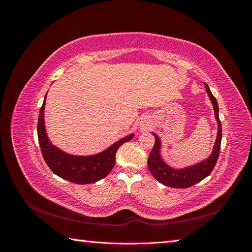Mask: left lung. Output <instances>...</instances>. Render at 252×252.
Here are the masks:
<instances>
[{"instance_id": "1", "label": "left lung", "mask_w": 252, "mask_h": 252, "mask_svg": "<svg viewBox=\"0 0 252 252\" xmlns=\"http://www.w3.org/2000/svg\"><path fill=\"white\" fill-rule=\"evenodd\" d=\"M205 87L212 102L213 108H215V114L218 122V136L215 148H213L211 156L202 163L184 169H173L167 164H165L163 162V159L161 158V156H159L158 152L159 146H161V142H159L158 136L156 133H154V135L156 136V143L148 157V168L151 174L154 175V178L166 186L173 188L191 187L194 184H196V183L204 180L206 177H208L218 162L220 149V141H222V125H220V121L219 118V105L216 97L213 96L208 85L206 83Z\"/></svg>"}]
</instances>
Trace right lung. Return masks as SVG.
Here are the masks:
<instances>
[{
  "label": "right lung",
  "mask_w": 252,
  "mask_h": 252,
  "mask_svg": "<svg viewBox=\"0 0 252 252\" xmlns=\"http://www.w3.org/2000/svg\"><path fill=\"white\" fill-rule=\"evenodd\" d=\"M46 98V95H45ZM45 101L40 110L37 121V138H39L42 156L53 173L75 184H90L105 177L116 164V154L125 142L130 141L133 134L127 135L114 143L101 154L91 157H75L67 155L48 141L44 126Z\"/></svg>",
  "instance_id": "add662e5"
}]
</instances>
